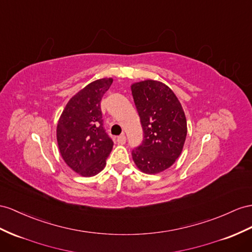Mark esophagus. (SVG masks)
<instances>
[{"instance_id":"obj_1","label":"esophagus","mask_w":252,"mask_h":252,"mask_svg":"<svg viewBox=\"0 0 252 252\" xmlns=\"http://www.w3.org/2000/svg\"><path fill=\"white\" fill-rule=\"evenodd\" d=\"M126 135H125V134H121L120 136H118V137H117V143H118L119 145H124V144H126Z\"/></svg>"}]
</instances>
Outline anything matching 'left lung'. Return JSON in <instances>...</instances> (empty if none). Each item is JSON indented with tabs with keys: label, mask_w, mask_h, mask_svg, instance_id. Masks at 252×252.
I'll list each match as a JSON object with an SVG mask.
<instances>
[{
	"label": "left lung",
	"mask_w": 252,
	"mask_h": 252,
	"mask_svg": "<svg viewBox=\"0 0 252 252\" xmlns=\"http://www.w3.org/2000/svg\"><path fill=\"white\" fill-rule=\"evenodd\" d=\"M131 90L144 131L143 144L132 151V158L140 171L157 175L172 166L183 150L185 114L177 95L162 82H137Z\"/></svg>",
	"instance_id": "1"
}]
</instances>
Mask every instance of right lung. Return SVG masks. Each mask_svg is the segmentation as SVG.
Returning a JSON list of instances; mask_svg holds the SVG:
<instances>
[{"label":"right lung","instance_id":"obj_1","mask_svg":"<svg viewBox=\"0 0 252 252\" xmlns=\"http://www.w3.org/2000/svg\"><path fill=\"white\" fill-rule=\"evenodd\" d=\"M112 83V77H104L88 84L69 100L57 122L62 158L82 177H94L104 169L113 149V140L103 127L100 107Z\"/></svg>","mask_w":252,"mask_h":252}]
</instances>
